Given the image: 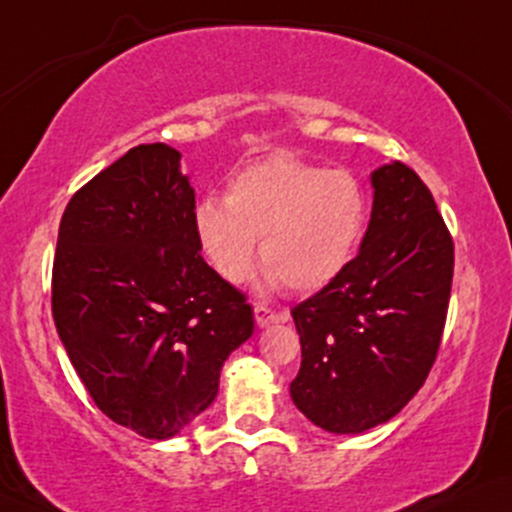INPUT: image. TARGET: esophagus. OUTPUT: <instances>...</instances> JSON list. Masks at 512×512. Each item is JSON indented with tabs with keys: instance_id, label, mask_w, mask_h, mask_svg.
Wrapping results in <instances>:
<instances>
[{
	"instance_id": "esophagus-1",
	"label": "esophagus",
	"mask_w": 512,
	"mask_h": 512,
	"mask_svg": "<svg viewBox=\"0 0 512 512\" xmlns=\"http://www.w3.org/2000/svg\"><path fill=\"white\" fill-rule=\"evenodd\" d=\"M255 321L260 328H267L271 323H281V321H288V314L286 312H274V309L267 307V304H255Z\"/></svg>"
}]
</instances>
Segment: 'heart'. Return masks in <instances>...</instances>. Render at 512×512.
<instances>
[{
	"instance_id": "1",
	"label": "heart",
	"mask_w": 512,
	"mask_h": 512,
	"mask_svg": "<svg viewBox=\"0 0 512 512\" xmlns=\"http://www.w3.org/2000/svg\"><path fill=\"white\" fill-rule=\"evenodd\" d=\"M368 212V193L352 172L274 153L234 172L224 200H200L193 231L226 283L250 274L260 238L264 288L286 283L295 293H314L354 260Z\"/></svg>"
}]
</instances>
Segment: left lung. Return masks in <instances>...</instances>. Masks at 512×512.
Segmentation results:
<instances>
[{"label":"left lung","instance_id":"1","mask_svg":"<svg viewBox=\"0 0 512 512\" xmlns=\"http://www.w3.org/2000/svg\"><path fill=\"white\" fill-rule=\"evenodd\" d=\"M373 208L359 255L297 304L302 364L290 397L333 435H361L413 399L442 340L454 241L411 167L371 172Z\"/></svg>","mask_w":512,"mask_h":512}]
</instances>
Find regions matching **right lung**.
Instances as JSON below:
<instances>
[{
	"instance_id": "right-lung-1",
	"label": "right lung",
	"mask_w": 512,
	"mask_h": 512,
	"mask_svg": "<svg viewBox=\"0 0 512 512\" xmlns=\"http://www.w3.org/2000/svg\"><path fill=\"white\" fill-rule=\"evenodd\" d=\"M193 212L181 153L141 144L82 186L58 226V338L96 406L146 439L208 409L255 328L245 295L200 257Z\"/></svg>"
}]
</instances>
